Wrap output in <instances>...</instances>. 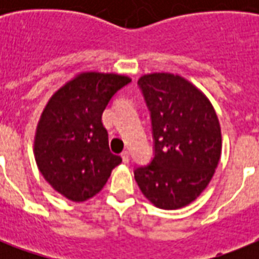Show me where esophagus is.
Instances as JSON below:
<instances>
[{"label": "esophagus", "instance_id": "1", "mask_svg": "<svg viewBox=\"0 0 259 259\" xmlns=\"http://www.w3.org/2000/svg\"><path fill=\"white\" fill-rule=\"evenodd\" d=\"M122 161L125 162V164H127V162H129V160H130V154H129V152H127V150H125V152H122Z\"/></svg>", "mask_w": 259, "mask_h": 259}]
</instances>
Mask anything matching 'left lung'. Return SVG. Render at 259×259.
Masks as SVG:
<instances>
[{
  "instance_id": "1",
  "label": "left lung",
  "mask_w": 259,
  "mask_h": 259,
  "mask_svg": "<svg viewBox=\"0 0 259 259\" xmlns=\"http://www.w3.org/2000/svg\"><path fill=\"white\" fill-rule=\"evenodd\" d=\"M138 87L150 111L154 156L134 169V179L156 207L181 208L204 191L221 160L217 113L204 94L179 75H144Z\"/></svg>"
}]
</instances>
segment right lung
<instances>
[{"label": "right lung", "instance_id": "1", "mask_svg": "<svg viewBox=\"0 0 259 259\" xmlns=\"http://www.w3.org/2000/svg\"><path fill=\"white\" fill-rule=\"evenodd\" d=\"M123 75L83 72L66 83L42 111L34 137V157L55 191L72 201L97 195L122 162L109 148L102 113L129 84Z\"/></svg>", "mask_w": 259, "mask_h": 259}]
</instances>
